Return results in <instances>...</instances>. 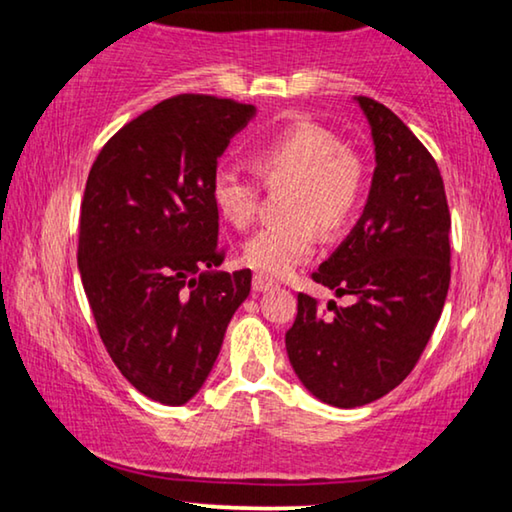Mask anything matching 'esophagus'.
I'll list each match as a JSON object with an SVG mask.
<instances>
[{"label":"esophagus","instance_id":"1","mask_svg":"<svg viewBox=\"0 0 512 512\" xmlns=\"http://www.w3.org/2000/svg\"><path fill=\"white\" fill-rule=\"evenodd\" d=\"M251 286H254L256 293H265V291L275 289V282H272V279H268V277H263V275H254V282H251Z\"/></svg>","mask_w":512,"mask_h":512}]
</instances>
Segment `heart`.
<instances>
[{"mask_svg": "<svg viewBox=\"0 0 512 512\" xmlns=\"http://www.w3.org/2000/svg\"><path fill=\"white\" fill-rule=\"evenodd\" d=\"M254 170L268 184L286 188V219L256 230L244 242L242 261L263 277H286L317 249V223L328 233L345 228L363 195V165L331 130L296 121L258 137L251 146ZM256 181L233 167L212 179V200L219 214L237 228L256 214Z\"/></svg>", "mask_w": 512, "mask_h": 512, "instance_id": "b5f03b06", "label": "heart"}]
</instances>
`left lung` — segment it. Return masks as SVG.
Here are the masks:
<instances>
[{
	"mask_svg": "<svg viewBox=\"0 0 512 512\" xmlns=\"http://www.w3.org/2000/svg\"><path fill=\"white\" fill-rule=\"evenodd\" d=\"M375 172L361 219L314 282L352 305L298 293L286 354L314 398L359 408L396 389L422 356L450 289V209L436 160L384 104L354 97Z\"/></svg>",
	"mask_w": 512,
	"mask_h": 512,
	"instance_id": "8db88e82",
	"label": "left lung"
}]
</instances>
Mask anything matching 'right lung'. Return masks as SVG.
<instances>
[{"mask_svg":"<svg viewBox=\"0 0 512 512\" xmlns=\"http://www.w3.org/2000/svg\"><path fill=\"white\" fill-rule=\"evenodd\" d=\"M256 107L177 95L123 125L90 167L79 272L97 331L121 375L151 401L198 394L251 291V270L216 272L212 179Z\"/></svg>","mask_w":512,"mask_h":512,"instance_id":"right-lung-1","label":"right lung"}]
</instances>
